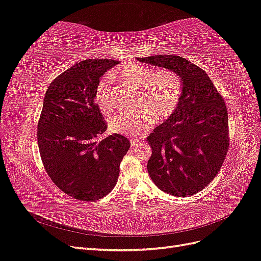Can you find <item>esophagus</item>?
I'll list each match as a JSON object with an SVG mask.
<instances>
[{
	"instance_id": "esophagus-1",
	"label": "esophagus",
	"mask_w": 261,
	"mask_h": 261,
	"mask_svg": "<svg viewBox=\"0 0 261 261\" xmlns=\"http://www.w3.org/2000/svg\"><path fill=\"white\" fill-rule=\"evenodd\" d=\"M141 143H143V140H141V139H135V138H132L130 139V146L133 148L139 146V144H141Z\"/></svg>"
}]
</instances>
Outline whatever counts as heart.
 Wrapping results in <instances>:
<instances>
[{"instance_id":"obj_1","label":"heart","mask_w":261,"mask_h":261,"mask_svg":"<svg viewBox=\"0 0 261 261\" xmlns=\"http://www.w3.org/2000/svg\"><path fill=\"white\" fill-rule=\"evenodd\" d=\"M130 90L132 112H118L109 118V130L123 135H139L152 122L160 123L169 118L177 108L183 92V81L174 69L149 67L136 62L125 63L111 73ZM94 100L100 111L109 114L115 107L113 89L109 80H101L94 91Z\"/></svg>"}]
</instances>
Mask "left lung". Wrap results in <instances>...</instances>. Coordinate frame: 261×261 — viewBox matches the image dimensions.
<instances>
[{
  "instance_id": "8db88e82",
  "label": "left lung",
  "mask_w": 261,
  "mask_h": 261,
  "mask_svg": "<svg viewBox=\"0 0 261 261\" xmlns=\"http://www.w3.org/2000/svg\"><path fill=\"white\" fill-rule=\"evenodd\" d=\"M141 63L174 69L183 81L179 103L167 121L147 137L152 153L147 169L162 192L187 197L215 178L230 144L227 110L203 69L170 55L137 58Z\"/></svg>"
}]
</instances>
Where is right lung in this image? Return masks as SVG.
<instances>
[{
  "label": "right lung",
  "instance_id": "1",
  "mask_svg": "<svg viewBox=\"0 0 261 261\" xmlns=\"http://www.w3.org/2000/svg\"><path fill=\"white\" fill-rule=\"evenodd\" d=\"M118 63H77L55 78L44 96L37 132L43 167L62 192L78 200L94 201L112 191L130 146L120 134L101 139L108 124L94 100L100 77Z\"/></svg>",
  "mask_w": 261,
  "mask_h": 261
}]
</instances>
